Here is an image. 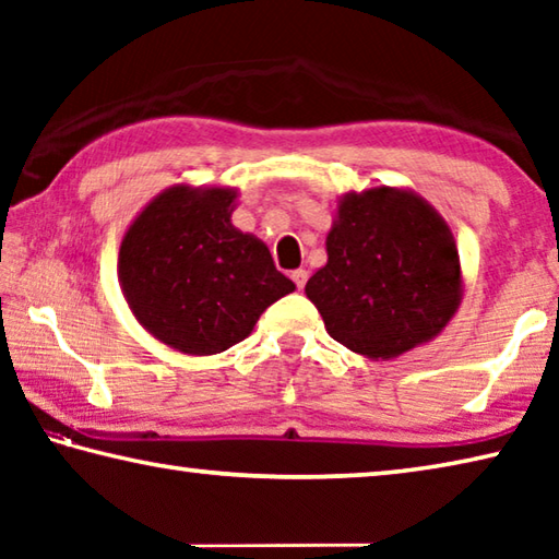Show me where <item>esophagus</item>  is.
<instances>
[{"label":"esophagus","mask_w":559,"mask_h":559,"mask_svg":"<svg viewBox=\"0 0 559 559\" xmlns=\"http://www.w3.org/2000/svg\"><path fill=\"white\" fill-rule=\"evenodd\" d=\"M290 278H293V283H296L298 286V290L306 286V281H308V271L306 269H296V271H290Z\"/></svg>","instance_id":"1"}]
</instances>
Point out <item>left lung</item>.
Masks as SVG:
<instances>
[{"instance_id": "left-lung-1", "label": "left lung", "mask_w": 559, "mask_h": 559, "mask_svg": "<svg viewBox=\"0 0 559 559\" xmlns=\"http://www.w3.org/2000/svg\"><path fill=\"white\" fill-rule=\"evenodd\" d=\"M328 263L306 283L328 335L370 359L437 337L463 296L447 219L412 189L345 192L325 239Z\"/></svg>"}]
</instances>
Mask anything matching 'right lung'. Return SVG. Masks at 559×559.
Wrapping results in <instances>:
<instances>
[{
  "instance_id": "obj_1",
  "label": "right lung",
  "mask_w": 559,
  "mask_h": 559,
  "mask_svg": "<svg viewBox=\"0 0 559 559\" xmlns=\"http://www.w3.org/2000/svg\"><path fill=\"white\" fill-rule=\"evenodd\" d=\"M239 189L173 185L128 226L118 281L130 313L182 355H216L251 335L296 290L269 246L231 224Z\"/></svg>"
}]
</instances>
